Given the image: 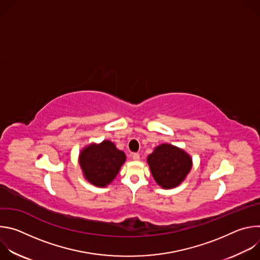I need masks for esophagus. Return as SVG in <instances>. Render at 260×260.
Wrapping results in <instances>:
<instances>
[{
  "mask_svg": "<svg viewBox=\"0 0 260 260\" xmlns=\"http://www.w3.org/2000/svg\"><path fill=\"white\" fill-rule=\"evenodd\" d=\"M132 157H133L134 160H139L140 159V154L139 153H133Z\"/></svg>",
  "mask_w": 260,
  "mask_h": 260,
  "instance_id": "34e87169",
  "label": "esophagus"
}]
</instances>
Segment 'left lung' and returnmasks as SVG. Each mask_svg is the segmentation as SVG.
I'll use <instances>...</instances> for the list:
<instances>
[{"label":"left lung","instance_id":"8db88e82","mask_svg":"<svg viewBox=\"0 0 260 260\" xmlns=\"http://www.w3.org/2000/svg\"><path fill=\"white\" fill-rule=\"evenodd\" d=\"M147 161L156 183L167 189L178 186L191 169L190 156L170 144L156 147Z\"/></svg>","mask_w":260,"mask_h":260}]
</instances>
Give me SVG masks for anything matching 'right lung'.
<instances>
[{"instance_id": "add662e5", "label": "right lung", "mask_w": 260, "mask_h": 260, "mask_svg": "<svg viewBox=\"0 0 260 260\" xmlns=\"http://www.w3.org/2000/svg\"><path fill=\"white\" fill-rule=\"evenodd\" d=\"M124 161L125 154L110 141L89 145L82 150L79 157L85 178L100 187L112 182Z\"/></svg>"}]
</instances>
